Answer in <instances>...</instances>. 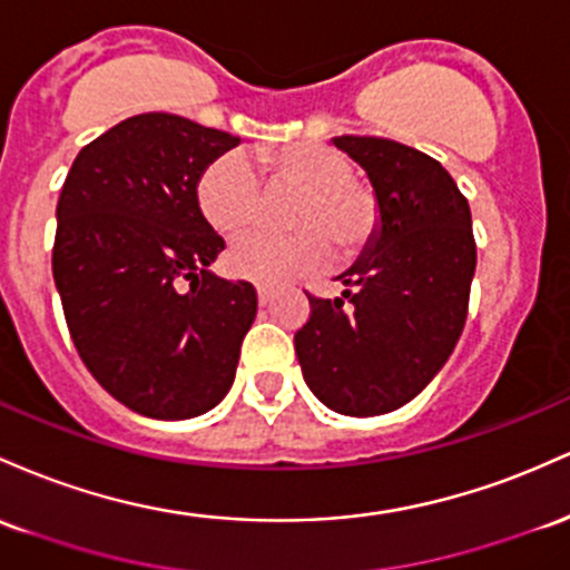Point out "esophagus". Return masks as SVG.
Here are the masks:
<instances>
[{"label": "esophagus", "mask_w": 570, "mask_h": 570, "mask_svg": "<svg viewBox=\"0 0 570 570\" xmlns=\"http://www.w3.org/2000/svg\"><path fill=\"white\" fill-rule=\"evenodd\" d=\"M268 302H272V291H268V287H264V285H258V304L266 306Z\"/></svg>", "instance_id": "obj_1"}]
</instances>
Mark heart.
<instances>
[{"instance_id":"b5f03b06","label":"heart","mask_w":570,"mask_h":570,"mask_svg":"<svg viewBox=\"0 0 570 570\" xmlns=\"http://www.w3.org/2000/svg\"><path fill=\"white\" fill-rule=\"evenodd\" d=\"M272 190H296L285 215L291 234L255 232L242 236L226 255L234 277L261 285H279L298 274L317 272L336 261H350L366 247L376 228V199L353 177V161L323 142H293L258 156ZM199 207L220 234L250 228L264 209L261 177L245 153L228 150L202 171Z\"/></svg>"}]
</instances>
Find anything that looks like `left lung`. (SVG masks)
<instances>
[{"label":"left lung","instance_id":"8db88e82","mask_svg":"<svg viewBox=\"0 0 570 570\" xmlns=\"http://www.w3.org/2000/svg\"><path fill=\"white\" fill-rule=\"evenodd\" d=\"M366 169L380 223L342 296H309L296 355L312 393L350 417L409 404L455 350L476 245L471 209L436 158L382 137H334Z\"/></svg>","mask_w":570,"mask_h":570}]
</instances>
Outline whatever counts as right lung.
Masks as SVG:
<instances>
[{
  "label": "right lung",
  "mask_w": 570,
  "mask_h": 570,
  "mask_svg": "<svg viewBox=\"0 0 570 570\" xmlns=\"http://www.w3.org/2000/svg\"><path fill=\"white\" fill-rule=\"evenodd\" d=\"M236 145L180 115H134L63 180L53 279L69 334L94 380L145 417H199L234 385L258 296L209 272L226 242L196 188Z\"/></svg>",
  "instance_id": "right-lung-1"
}]
</instances>
